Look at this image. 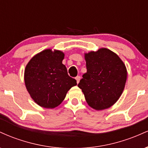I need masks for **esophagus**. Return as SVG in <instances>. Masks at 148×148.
Here are the masks:
<instances>
[{
	"label": "esophagus",
	"instance_id": "34e87169",
	"mask_svg": "<svg viewBox=\"0 0 148 148\" xmlns=\"http://www.w3.org/2000/svg\"><path fill=\"white\" fill-rule=\"evenodd\" d=\"M75 79H76V82H77V84H79L80 79H81V77H80L79 76H76V77L75 78Z\"/></svg>",
	"mask_w": 148,
	"mask_h": 148
}]
</instances>
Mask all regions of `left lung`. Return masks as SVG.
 I'll use <instances>...</instances> for the list:
<instances>
[{"instance_id": "8db88e82", "label": "left lung", "mask_w": 148, "mask_h": 148, "mask_svg": "<svg viewBox=\"0 0 148 148\" xmlns=\"http://www.w3.org/2000/svg\"><path fill=\"white\" fill-rule=\"evenodd\" d=\"M87 72L78 84L86 101L94 109L109 108L118 101L125 88L127 69L114 52L106 48L85 54Z\"/></svg>"}]
</instances>
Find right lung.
<instances>
[{
  "instance_id": "right-lung-1",
  "label": "right lung",
  "mask_w": 148,
  "mask_h": 148,
  "mask_svg": "<svg viewBox=\"0 0 148 148\" xmlns=\"http://www.w3.org/2000/svg\"><path fill=\"white\" fill-rule=\"evenodd\" d=\"M64 54L46 49L36 54L27 64L24 72L25 87L35 103L47 108L60 105L76 81L67 74L62 64Z\"/></svg>"
}]
</instances>
